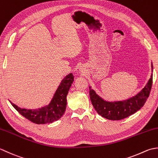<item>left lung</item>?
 Listing matches in <instances>:
<instances>
[{
    "label": "left lung",
    "mask_w": 158,
    "mask_h": 158,
    "mask_svg": "<svg viewBox=\"0 0 158 158\" xmlns=\"http://www.w3.org/2000/svg\"><path fill=\"white\" fill-rule=\"evenodd\" d=\"M153 68V67H152ZM153 82V75L147 85L138 94L127 100L121 102H106L99 98L91 88L89 89L90 99L98 113L110 120H121L134 114L143 107L149 98Z\"/></svg>",
    "instance_id": "1"
}]
</instances>
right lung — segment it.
I'll list each match as a JSON object with an SVG mask.
<instances>
[{"label": "right lung", "instance_id": "1", "mask_svg": "<svg viewBox=\"0 0 158 158\" xmlns=\"http://www.w3.org/2000/svg\"><path fill=\"white\" fill-rule=\"evenodd\" d=\"M73 80L74 77L72 73L67 75L61 81L50 104L45 107L35 110H27L18 107L12 102H10L19 113L34 123L45 124L52 123L61 118L65 111L67 106L66 97Z\"/></svg>", "mask_w": 158, "mask_h": 158}]
</instances>
